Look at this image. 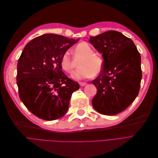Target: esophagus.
<instances>
[{"label": "esophagus", "mask_w": 158, "mask_h": 158, "mask_svg": "<svg viewBox=\"0 0 158 158\" xmlns=\"http://www.w3.org/2000/svg\"><path fill=\"white\" fill-rule=\"evenodd\" d=\"M79 84H80V86H84V85L87 84V83L86 82H80Z\"/></svg>", "instance_id": "esophagus-1"}]
</instances>
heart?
I'll return each instance as SVG.
<instances>
[{
	"instance_id": "heart-1",
	"label": "heart",
	"mask_w": 158,
	"mask_h": 158,
	"mask_svg": "<svg viewBox=\"0 0 158 158\" xmlns=\"http://www.w3.org/2000/svg\"><path fill=\"white\" fill-rule=\"evenodd\" d=\"M74 55L76 58H82L79 63L80 69L73 75L74 80H82L92 78L95 74L102 70L103 60L99 55L95 53L93 47L87 42H81L75 47ZM61 67L66 73L72 74L76 64L72 59L69 51H66L60 59Z\"/></svg>"
}]
</instances>
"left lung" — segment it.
I'll return each mask as SVG.
<instances>
[{"label": "left lung", "instance_id": "1", "mask_svg": "<svg viewBox=\"0 0 158 158\" xmlns=\"http://www.w3.org/2000/svg\"><path fill=\"white\" fill-rule=\"evenodd\" d=\"M89 38L104 60L100 74L92 81L98 89L93 107L99 113L114 115L126 109L139 93L141 56L134 42L118 31Z\"/></svg>", "mask_w": 158, "mask_h": 158}]
</instances>
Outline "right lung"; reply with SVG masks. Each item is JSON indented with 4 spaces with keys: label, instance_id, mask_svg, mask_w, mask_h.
<instances>
[{
    "label": "right lung",
    "instance_id": "right-lung-1",
    "mask_svg": "<svg viewBox=\"0 0 158 158\" xmlns=\"http://www.w3.org/2000/svg\"><path fill=\"white\" fill-rule=\"evenodd\" d=\"M78 40L47 33L32 40L22 52L17 65L19 96L40 118L53 121L63 117L72 94L80 88L60 65L62 56Z\"/></svg>",
    "mask_w": 158,
    "mask_h": 158
}]
</instances>
